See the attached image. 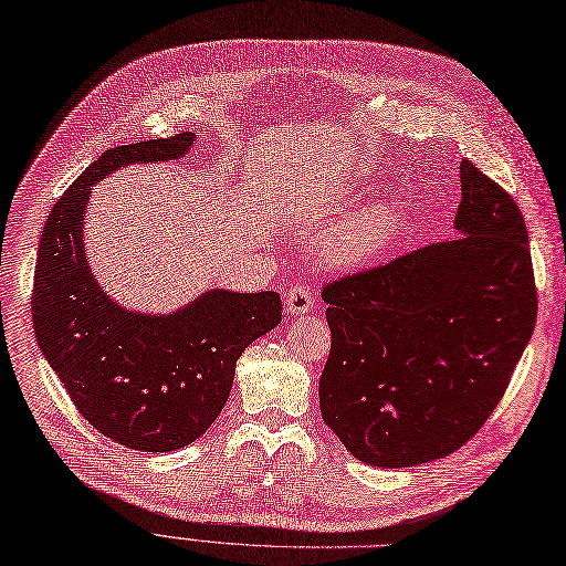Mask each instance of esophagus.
Wrapping results in <instances>:
<instances>
[{
	"label": "esophagus",
	"instance_id": "1",
	"mask_svg": "<svg viewBox=\"0 0 566 566\" xmlns=\"http://www.w3.org/2000/svg\"><path fill=\"white\" fill-rule=\"evenodd\" d=\"M317 305L315 291L305 284H294L286 291V312L289 315H305Z\"/></svg>",
	"mask_w": 566,
	"mask_h": 566
}]
</instances>
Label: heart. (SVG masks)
Masks as SVG:
<instances>
[{
    "label": "heart",
    "instance_id": "heart-1",
    "mask_svg": "<svg viewBox=\"0 0 566 566\" xmlns=\"http://www.w3.org/2000/svg\"><path fill=\"white\" fill-rule=\"evenodd\" d=\"M385 230H387V217L382 212H373L333 240L326 247V256L336 265L361 263L382 244Z\"/></svg>",
    "mask_w": 566,
    "mask_h": 566
}]
</instances>
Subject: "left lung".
<instances>
[{
    "mask_svg": "<svg viewBox=\"0 0 566 566\" xmlns=\"http://www.w3.org/2000/svg\"><path fill=\"white\" fill-rule=\"evenodd\" d=\"M459 170L454 226L464 238L322 289L331 326L322 417L370 467L424 464L467 446L504 396L536 324L520 207L475 163Z\"/></svg>",
    "mask_w": 566,
    "mask_h": 566,
    "instance_id": "1",
    "label": "left lung"
}]
</instances>
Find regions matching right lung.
<instances>
[{
  "label": "right lung",
  "mask_w": 566,
  "mask_h": 566,
  "mask_svg": "<svg viewBox=\"0 0 566 566\" xmlns=\"http://www.w3.org/2000/svg\"><path fill=\"white\" fill-rule=\"evenodd\" d=\"M193 133L104 151L53 205L41 230L32 286L36 343L72 403L102 436L144 452L179 450L223 410L235 361L282 319L277 291H209L167 317L109 301L83 256L91 186L128 163L172 160Z\"/></svg>",
  "instance_id": "add662e5"
}]
</instances>
